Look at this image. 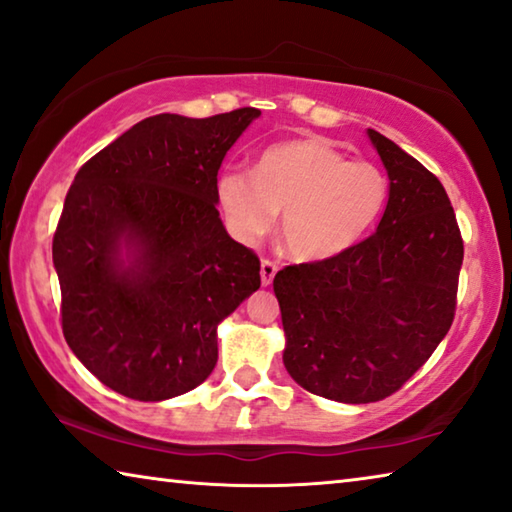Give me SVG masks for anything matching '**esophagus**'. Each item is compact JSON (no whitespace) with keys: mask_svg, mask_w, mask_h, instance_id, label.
Segmentation results:
<instances>
[{"mask_svg":"<svg viewBox=\"0 0 512 512\" xmlns=\"http://www.w3.org/2000/svg\"><path fill=\"white\" fill-rule=\"evenodd\" d=\"M277 273V264L271 262V259H262V268H259V275H262V284L268 287L273 282V277Z\"/></svg>","mask_w":512,"mask_h":512,"instance_id":"obj_1","label":"esophagus"}]
</instances>
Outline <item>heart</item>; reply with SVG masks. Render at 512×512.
Masks as SVG:
<instances>
[{
    "mask_svg": "<svg viewBox=\"0 0 512 512\" xmlns=\"http://www.w3.org/2000/svg\"><path fill=\"white\" fill-rule=\"evenodd\" d=\"M388 198L377 164L345 160L316 137L262 151L253 173L223 169L216 201L230 235L255 244L273 230L282 210V239L302 262H320L350 250L375 225Z\"/></svg>",
    "mask_w": 512,
    "mask_h": 512,
    "instance_id": "b5f03b06",
    "label": "heart"
}]
</instances>
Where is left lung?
Instances as JSON below:
<instances>
[{"label": "left lung", "mask_w": 512, "mask_h": 512, "mask_svg": "<svg viewBox=\"0 0 512 512\" xmlns=\"http://www.w3.org/2000/svg\"><path fill=\"white\" fill-rule=\"evenodd\" d=\"M388 171L384 216L368 239L323 262L277 271L284 366L305 391L379 402L422 368L454 320L463 239L440 180L368 128Z\"/></svg>", "instance_id": "8db88e82"}]
</instances>
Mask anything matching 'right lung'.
Listing matches in <instances>:
<instances>
[{"label":"right lung","mask_w":512,"mask_h":512,"mask_svg":"<svg viewBox=\"0 0 512 512\" xmlns=\"http://www.w3.org/2000/svg\"><path fill=\"white\" fill-rule=\"evenodd\" d=\"M262 112L155 115L76 173L54 235L60 318L101 384L140 402L192 391L216 327L259 289V259L225 232L216 173Z\"/></svg>","instance_id":"obj_1"}]
</instances>
